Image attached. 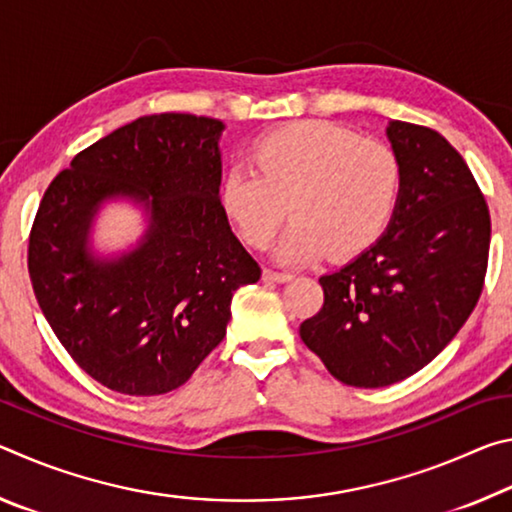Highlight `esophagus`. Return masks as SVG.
Wrapping results in <instances>:
<instances>
[{
	"mask_svg": "<svg viewBox=\"0 0 512 512\" xmlns=\"http://www.w3.org/2000/svg\"><path fill=\"white\" fill-rule=\"evenodd\" d=\"M291 273L287 271H275V268H264V280H273V282H289Z\"/></svg>",
	"mask_w": 512,
	"mask_h": 512,
	"instance_id": "esophagus-1",
	"label": "esophagus"
}]
</instances>
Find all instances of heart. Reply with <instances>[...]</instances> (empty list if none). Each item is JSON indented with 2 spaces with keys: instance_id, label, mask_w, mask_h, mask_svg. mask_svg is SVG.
<instances>
[{
  "instance_id": "1",
  "label": "heart",
  "mask_w": 512,
  "mask_h": 512,
  "mask_svg": "<svg viewBox=\"0 0 512 512\" xmlns=\"http://www.w3.org/2000/svg\"><path fill=\"white\" fill-rule=\"evenodd\" d=\"M253 167L223 176L221 205L239 237L268 248L284 216V262L359 255L384 235L400 205L404 164L391 144L329 121H296L257 137Z\"/></svg>"
}]
</instances>
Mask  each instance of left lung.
<instances>
[{"instance_id": "left-lung-1", "label": "left lung", "mask_w": 512, "mask_h": 512, "mask_svg": "<svg viewBox=\"0 0 512 512\" xmlns=\"http://www.w3.org/2000/svg\"><path fill=\"white\" fill-rule=\"evenodd\" d=\"M404 164L400 205L375 246L320 277L323 307L300 339L348 386L381 388L443 352L483 291L490 212L470 167L443 135L391 121Z\"/></svg>"}]
</instances>
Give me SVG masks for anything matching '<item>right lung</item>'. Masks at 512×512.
Here are the masks:
<instances>
[{"mask_svg":"<svg viewBox=\"0 0 512 512\" xmlns=\"http://www.w3.org/2000/svg\"><path fill=\"white\" fill-rule=\"evenodd\" d=\"M212 117L146 115L74 155L51 180L29 235V275L58 341L110 391L162 395L183 386L223 341L235 291L262 268L223 212ZM152 212L140 249L99 263L84 248L106 197Z\"/></svg>","mask_w":512,"mask_h":512,"instance_id":"1","label":"right lung"}]
</instances>
